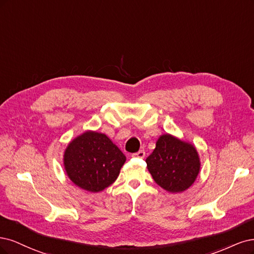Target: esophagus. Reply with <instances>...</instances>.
I'll list each match as a JSON object with an SVG mask.
<instances>
[{
	"instance_id": "esophagus-1",
	"label": "esophagus",
	"mask_w": 254,
	"mask_h": 254,
	"mask_svg": "<svg viewBox=\"0 0 254 254\" xmlns=\"http://www.w3.org/2000/svg\"><path fill=\"white\" fill-rule=\"evenodd\" d=\"M144 156H145V152L144 151H138L137 153H134L133 154V157H137V158H144Z\"/></svg>"
}]
</instances>
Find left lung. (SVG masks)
I'll return each mask as SVG.
<instances>
[{"label": "left lung", "mask_w": 254, "mask_h": 254, "mask_svg": "<svg viewBox=\"0 0 254 254\" xmlns=\"http://www.w3.org/2000/svg\"><path fill=\"white\" fill-rule=\"evenodd\" d=\"M145 162L155 183L170 193L189 189L200 171V158L195 146L171 134L159 136L156 148Z\"/></svg>", "instance_id": "left-lung-1"}]
</instances>
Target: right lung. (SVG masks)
Listing matches in <instances>:
<instances>
[{
	"label": "right lung",
	"instance_id": "right-lung-1",
	"mask_svg": "<svg viewBox=\"0 0 254 254\" xmlns=\"http://www.w3.org/2000/svg\"><path fill=\"white\" fill-rule=\"evenodd\" d=\"M126 160L108 136L91 129L73 138L63 155L64 170L72 184L93 193L115 182Z\"/></svg>",
	"mask_w": 254,
	"mask_h": 254
}]
</instances>
